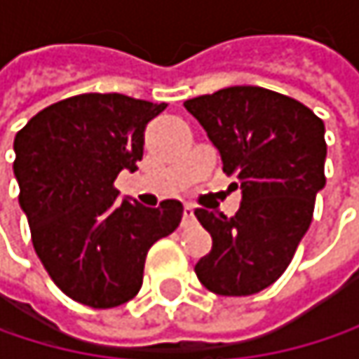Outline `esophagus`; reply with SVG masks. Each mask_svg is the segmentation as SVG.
<instances>
[{
	"label": "esophagus",
	"instance_id": "1",
	"mask_svg": "<svg viewBox=\"0 0 359 359\" xmlns=\"http://www.w3.org/2000/svg\"><path fill=\"white\" fill-rule=\"evenodd\" d=\"M195 220V212H193V205H184L182 210V226H189L191 222Z\"/></svg>",
	"mask_w": 359,
	"mask_h": 359
}]
</instances>
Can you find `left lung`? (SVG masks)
<instances>
[{"mask_svg": "<svg viewBox=\"0 0 359 359\" xmlns=\"http://www.w3.org/2000/svg\"><path fill=\"white\" fill-rule=\"evenodd\" d=\"M222 170L241 187L231 218L195 210L212 251L195 264L199 283L229 297L253 295L278 280L310 229L324 177V122L293 97L264 87H229L184 102Z\"/></svg>", "mask_w": 359, "mask_h": 359, "instance_id": "1", "label": "left lung"}]
</instances>
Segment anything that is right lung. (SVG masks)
Returning <instances> with one entry per match:
<instances>
[{
	"label": "right lung",
	"mask_w": 359,
	"mask_h": 359,
	"mask_svg": "<svg viewBox=\"0 0 359 359\" xmlns=\"http://www.w3.org/2000/svg\"><path fill=\"white\" fill-rule=\"evenodd\" d=\"M166 104L83 93L33 116L14 139V175L31 239L51 280L70 299L108 310L143 285L149 248L177 231L182 203L118 201L114 180L137 170L143 130Z\"/></svg>",
	"instance_id": "right-lung-1"
}]
</instances>
